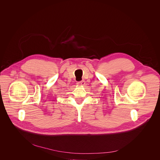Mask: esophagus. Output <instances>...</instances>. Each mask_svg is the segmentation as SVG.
<instances>
[{"instance_id":"34e87169","label":"esophagus","mask_w":160,"mask_h":160,"mask_svg":"<svg viewBox=\"0 0 160 160\" xmlns=\"http://www.w3.org/2000/svg\"><path fill=\"white\" fill-rule=\"evenodd\" d=\"M77 84L78 85H79V86H83V85H85V82L84 80H82V81H80V82H78L77 83Z\"/></svg>"}]
</instances>
